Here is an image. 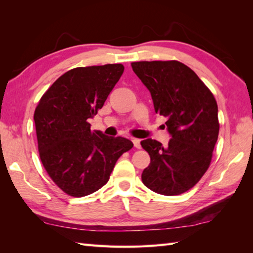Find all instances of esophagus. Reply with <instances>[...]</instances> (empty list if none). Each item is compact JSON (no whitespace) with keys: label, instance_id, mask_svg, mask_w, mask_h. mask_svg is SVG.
Instances as JSON below:
<instances>
[{"label":"esophagus","instance_id":"34e87169","mask_svg":"<svg viewBox=\"0 0 253 253\" xmlns=\"http://www.w3.org/2000/svg\"><path fill=\"white\" fill-rule=\"evenodd\" d=\"M132 142H133V146H135V148H137V149L141 148L140 140H139V139H132Z\"/></svg>","mask_w":253,"mask_h":253}]
</instances>
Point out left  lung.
<instances>
[{
  "label": "left lung",
  "instance_id": "1",
  "mask_svg": "<svg viewBox=\"0 0 253 253\" xmlns=\"http://www.w3.org/2000/svg\"><path fill=\"white\" fill-rule=\"evenodd\" d=\"M131 67L151 93L155 113L168 120L171 136L165 148L150 138L140 142L151 159L142 182L160 195H180L211 163L219 130L217 103L197 74L178 61L135 62Z\"/></svg>",
  "mask_w": 253,
  "mask_h": 253
}]
</instances>
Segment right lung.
Listing matches in <instances>:
<instances>
[{
    "instance_id": "obj_1",
    "label": "right lung",
    "mask_w": 253,
    "mask_h": 253,
    "mask_svg": "<svg viewBox=\"0 0 253 253\" xmlns=\"http://www.w3.org/2000/svg\"><path fill=\"white\" fill-rule=\"evenodd\" d=\"M123 73L122 64L71 69L46 90L36 107L41 162L69 196L84 197L99 190L109 181L118 158L133 147L126 138L91 131L88 123Z\"/></svg>"
}]
</instances>
